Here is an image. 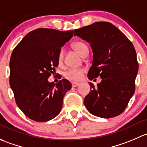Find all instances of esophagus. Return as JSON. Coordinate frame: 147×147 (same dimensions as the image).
Listing matches in <instances>:
<instances>
[{"label":"esophagus","instance_id":"34e87169","mask_svg":"<svg viewBox=\"0 0 147 147\" xmlns=\"http://www.w3.org/2000/svg\"><path fill=\"white\" fill-rule=\"evenodd\" d=\"M79 85V84L78 83H76V82H72L71 83V86H73V87H77V86Z\"/></svg>","mask_w":147,"mask_h":147}]
</instances>
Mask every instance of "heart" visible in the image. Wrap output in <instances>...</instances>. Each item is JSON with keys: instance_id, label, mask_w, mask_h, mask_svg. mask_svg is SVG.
Listing matches in <instances>:
<instances>
[{"instance_id": "obj_1", "label": "heart", "mask_w": 147, "mask_h": 147, "mask_svg": "<svg viewBox=\"0 0 147 147\" xmlns=\"http://www.w3.org/2000/svg\"><path fill=\"white\" fill-rule=\"evenodd\" d=\"M72 47L75 49L77 52L79 53L81 55L84 57L86 54H88V47L84 42L81 41H76L72 43ZM63 61V49H60L59 52L58 57H57V62L59 64H61ZM85 73V69L83 68L79 69H70L66 71L63 74L64 77L67 79L72 81H78L83 78Z\"/></svg>"}]
</instances>
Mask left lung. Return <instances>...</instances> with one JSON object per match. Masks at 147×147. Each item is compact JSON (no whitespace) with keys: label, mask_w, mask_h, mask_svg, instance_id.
Masks as SVG:
<instances>
[{"label":"left lung","mask_w":147,"mask_h":147,"mask_svg":"<svg viewBox=\"0 0 147 147\" xmlns=\"http://www.w3.org/2000/svg\"><path fill=\"white\" fill-rule=\"evenodd\" d=\"M78 36L90 44L93 54L89 80L100 76L97 87L90 83V91L84 99L89 113L102 118L120 115L135 90L139 65L137 54L129 39L113 24L97 22L76 29Z\"/></svg>","instance_id":"left-lung-1"}]
</instances>
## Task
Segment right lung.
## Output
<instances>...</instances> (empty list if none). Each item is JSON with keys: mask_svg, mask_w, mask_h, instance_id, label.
Segmentation results:
<instances>
[{"mask_svg": "<svg viewBox=\"0 0 147 147\" xmlns=\"http://www.w3.org/2000/svg\"><path fill=\"white\" fill-rule=\"evenodd\" d=\"M73 33V30L37 29L25 36L13 51L10 86L16 104L28 118L47 122L61 111L63 98L71 84L66 79L55 84L48 78L58 66L60 49Z\"/></svg>", "mask_w": 147, "mask_h": 147, "instance_id": "obj_1", "label": "right lung"}]
</instances>
